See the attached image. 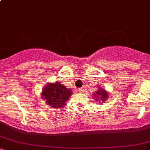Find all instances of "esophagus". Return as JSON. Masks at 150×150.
I'll use <instances>...</instances> for the list:
<instances>
[{
  "label": "esophagus",
  "instance_id": "obj_1",
  "mask_svg": "<svg viewBox=\"0 0 150 150\" xmlns=\"http://www.w3.org/2000/svg\"><path fill=\"white\" fill-rule=\"evenodd\" d=\"M77 92H78L79 93H82L84 92V89L82 88H79V89H77Z\"/></svg>",
  "mask_w": 150,
  "mask_h": 150
}]
</instances>
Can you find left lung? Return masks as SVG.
I'll use <instances>...</instances> for the list:
<instances>
[{
	"mask_svg": "<svg viewBox=\"0 0 150 150\" xmlns=\"http://www.w3.org/2000/svg\"><path fill=\"white\" fill-rule=\"evenodd\" d=\"M108 92L101 87H99L97 92L93 94V97L96 98V101L99 103L104 102L108 99Z\"/></svg>",
	"mask_w": 150,
	"mask_h": 150,
	"instance_id": "1",
	"label": "left lung"
}]
</instances>
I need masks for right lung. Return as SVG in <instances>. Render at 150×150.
Returning <instances> with one entry per match:
<instances>
[{
	"label": "right lung",
	"mask_w": 150,
	"mask_h": 150,
	"mask_svg": "<svg viewBox=\"0 0 150 150\" xmlns=\"http://www.w3.org/2000/svg\"><path fill=\"white\" fill-rule=\"evenodd\" d=\"M73 94L71 89H68L60 82L48 83L42 89V97L51 107L62 108Z\"/></svg>",
	"instance_id": "add662e5"
}]
</instances>
